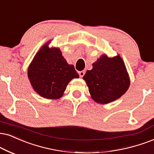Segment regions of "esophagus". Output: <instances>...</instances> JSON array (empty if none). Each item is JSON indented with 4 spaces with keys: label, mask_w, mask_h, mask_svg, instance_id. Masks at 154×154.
<instances>
[{
    "label": "esophagus",
    "mask_w": 154,
    "mask_h": 154,
    "mask_svg": "<svg viewBox=\"0 0 154 154\" xmlns=\"http://www.w3.org/2000/svg\"><path fill=\"white\" fill-rule=\"evenodd\" d=\"M85 70L79 72V77H82L83 76L85 75Z\"/></svg>",
    "instance_id": "obj_1"
}]
</instances>
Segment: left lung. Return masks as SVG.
Returning a JSON list of instances; mask_svg holds the SVG:
<instances>
[{
    "label": "left lung",
    "instance_id": "1",
    "mask_svg": "<svg viewBox=\"0 0 154 154\" xmlns=\"http://www.w3.org/2000/svg\"><path fill=\"white\" fill-rule=\"evenodd\" d=\"M91 99L106 104L119 99L130 86V78L119 54L109 57L102 54L92 64V69L83 77Z\"/></svg>",
    "mask_w": 154,
    "mask_h": 154
}]
</instances>
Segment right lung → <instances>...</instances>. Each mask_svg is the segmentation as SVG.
<instances>
[{
    "instance_id": "1",
    "label": "right lung",
    "mask_w": 154,
    "mask_h": 154,
    "mask_svg": "<svg viewBox=\"0 0 154 154\" xmlns=\"http://www.w3.org/2000/svg\"><path fill=\"white\" fill-rule=\"evenodd\" d=\"M51 41L41 47L28 68L32 88L42 97L57 100L63 96L72 79L79 78L73 65H69L58 48H49Z\"/></svg>"
}]
</instances>
